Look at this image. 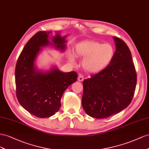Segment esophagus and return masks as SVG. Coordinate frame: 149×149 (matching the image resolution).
<instances>
[{
  "label": "esophagus",
  "instance_id": "esophagus-1",
  "mask_svg": "<svg viewBox=\"0 0 149 149\" xmlns=\"http://www.w3.org/2000/svg\"><path fill=\"white\" fill-rule=\"evenodd\" d=\"M84 79V77L82 74H79L78 77V80L79 81H83Z\"/></svg>",
  "mask_w": 149,
  "mask_h": 149
}]
</instances>
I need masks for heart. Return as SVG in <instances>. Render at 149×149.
Listing matches in <instances>:
<instances>
[{"label":"heart","mask_w":149,"mask_h":149,"mask_svg":"<svg viewBox=\"0 0 149 149\" xmlns=\"http://www.w3.org/2000/svg\"><path fill=\"white\" fill-rule=\"evenodd\" d=\"M75 56L84 58L82 63L84 69L92 73H97L110 64L114 56V49L109 44L84 40L76 45ZM70 58L73 61L74 57L71 56Z\"/></svg>","instance_id":"b5f03b06"}]
</instances>
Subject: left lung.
Returning <instances> with one entry per match:
<instances>
[{
  "label": "left lung",
  "mask_w": 149,
  "mask_h": 149,
  "mask_svg": "<svg viewBox=\"0 0 149 149\" xmlns=\"http://www.w3.org/2000/svg\"><path fill=\"white\" fill-rule=\"evenodd\" d=\"M116 50L110 64L84 80L83 108L93 118H104L122 111L133 99L137 73L128 46L113 37Z\"/></svg>",
  "instance_id": "1"
}]
</instances>
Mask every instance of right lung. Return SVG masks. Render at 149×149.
<instances>
[{
  "label": "right lung",
  "mask_w": 149,
  "mask_h": 149,
  "mask_svg": "<svg viewBox=\"0 0 149 149\" xmlns=\"http://www.w3.org/2000/svg\"><path fill=\"white\" fill-rule=\"evenodd\" d=\"M49 33L38 32L27 42L18 58L15 70L19 102L29 113L40 118L52 116L58 112L63 92L77 79L75 71L65 73L53 68L42 72L36 69L34 62L40 47L50 44ZM65 39L57 33L53 37V45L63 50Z\"/></svg>",
  "instance_id": "right-lung-1"
}]
</instances>
